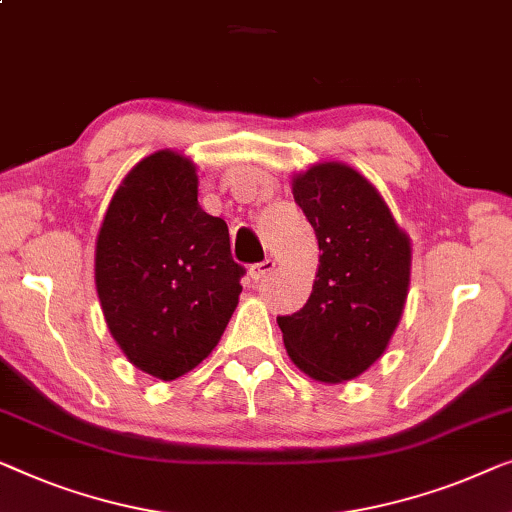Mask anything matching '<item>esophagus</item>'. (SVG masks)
<instances>
[{
	"mask_svg": "<svg viewBox=\"0 0 512 512\" xmlns=\"http://www.w3.org/2000/svg\"><path fill=\"white\" fill-rule=\"evenodd\" d=\"M274 265H277V263H274L272 258H265V261H261V263H254V265H251V268H249V277L254 279V281L263 279L265 274H270V272L274 270Z\"/></svg>",
	"mask_w": 512,
	"mask_h": 512,
	"instance_id": "obj_1",
	"label": "esophagus"
}]
</instances>
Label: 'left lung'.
<instances>
[{"label":"left lung","mask_w":512,"mask_h":512,"mask_svg":"<svg viewBox=\"0 0 512 512\" xmlns=\"http://www.w3.org/2000/svg\"><path fill=\"white\" fill-rule=\"evenodd\" d=\"M293 198L321 256L307 305L277 323L302 372L342 383L372 367L395 335L409 295L411 240L374 184L346 164L298 173Z\"/></svg>","instance_id":"8db88e82"}]
</instances>
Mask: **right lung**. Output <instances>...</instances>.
Masks as SVG:
<instances>
[{"label": "right lung", "instance_id": "obj_1", "mask_svg": "<svg viewBox=\"0 0 512 512\" xmlns=\"http://www.w3.org/2000/svg\"><path fill=\"white\" fill-rule=\"evenodd\" d=\"M224 219L198 205L194 161L159 150L129 170L96 238L103 316L131 365L161 381L219 344L242 293Z\"/></svg>", "mask_w": 512, "mask_h": 512}]
</instances>
